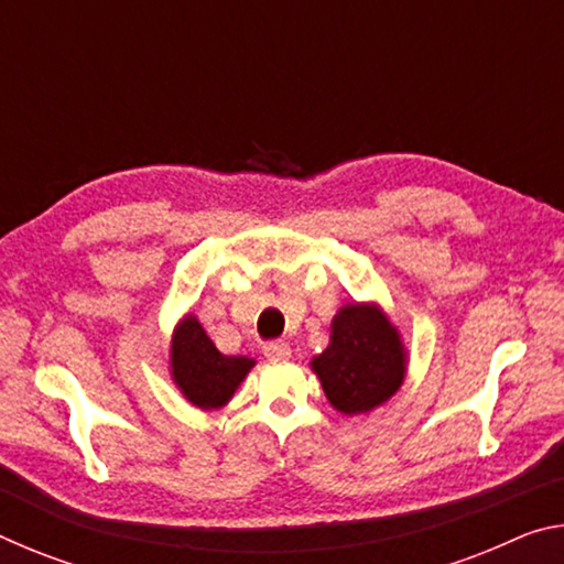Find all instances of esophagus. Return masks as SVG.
Segmentation results:
<instances>
[{
  "label": "esophagus",
  "mask_w": 564,
  "mask_h": 564,
  "mask_svg": "<svg viewBox=\"0 0 564 564\" xmlns=\"http://www.w3.org/2000/svg\"><path fill=\"white\" fill-rule=\"evenodd\" d=\"M263 356L269 360H285L291 358V346L283 340H271L263 346Z\"/></svg>",
  "instance_id": "esophagus-1"
}]
</instances>
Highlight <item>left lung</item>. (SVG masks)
Listing matches in <instances>:
<instances>
[{
    "label": "left lung",
    "instance_id": "left-lung-1",
    "mask_svg": "<svg viewBox=\"0 0 564 564\" xmlns=\"http://www.w3.org/2000/svg\"><path fill=\"white\" fill-rule=\"evenodd\" d=\"M311 366L330 405L358 415L386 403L400 388L405 352L383 313L373 305L352 303L333 318L330 346Z\"/></svg>",
    "mask_w": 564,
    "mask_h": 564
}]
</instances>
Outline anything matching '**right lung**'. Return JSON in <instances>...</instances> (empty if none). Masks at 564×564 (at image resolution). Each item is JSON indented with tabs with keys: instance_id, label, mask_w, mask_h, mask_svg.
Listing matches in <instances>:
<instances>
[{
	"instance_id": "add662e5",
	"label": "right lung",
	"mask_w": 564,
	"mask_h": 564,
	"mask_svg": "<svg viewBox=\"0 0 564 564\" xmlns=\"http://www.w3.org/2000/svg\"><path fill=\"white\" fill-rule=\"evenodd\" d=\"M251 368V358L218 352L194 316L184 318L174 333L171 370L181 393L198 408L214 410L226 405Z\"/></svg>"
}]
</instances>
